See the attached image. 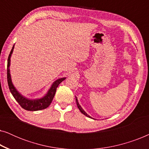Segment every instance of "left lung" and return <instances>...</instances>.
<instances>
[{
  "label": "left lung",
  "mask_w": 149,
  "mask_h": 149,
  "mask_svg": "<svg viewBox=\"0 0 149 149\" xmlns=\"http://www.w3.org/2000/svg\"><path fill=\"white\" fill-rule=\"evenodd\" d=\"M75 97H76V102H77V107H78V108H79V111H81V113H83V115H85V116H87V117H89V118H91V119H93V118H92V117H90V116H89V115H87V114L86 113H85V111H84V110H83V109H82V107H81V106H80V104H79L78 100H77V97H76V96H75Z\"/></svg>",
  "instance_id": "1"
}]
</instances>
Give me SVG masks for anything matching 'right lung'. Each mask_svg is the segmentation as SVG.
Returning <instances> with one entry per match:
<instances>
[{
    "mask_svg": "<svg viewBox=\"0 0 149 149\" xmlns=\"http://www.w3.org/2000/svg\"><path fill=\"white\" fill-rule=\"evenodd\" d=\"M14 45L13 46V47H12V49L11 51V52H10L9 56L8 57L7 62V81L10 91H11V93H12V95H13L14 98L15 99V100L19 103V104L24 109L26 110V111H36L47 109V108L51 104L53 99H54L57 87H58V85H60L63 81L66 79V77L58 79H57L56 81H55L54 82L52 83V86H51L46 94L43 97H40V98L29 99L24 97V95H22L21 93L17 90V89H16L15 86L13 85L11 81V74H10L11 57L13 52Z\"/></svg>",
    "mask_w": 149,
    "mask_h": 149,
    "instance_id": "1",
    "label": "right lung"
}]
</instances>
